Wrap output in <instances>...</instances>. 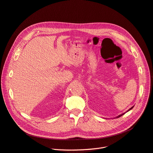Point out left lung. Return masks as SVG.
<instances>
[{"instance_id": "left-lung-1", "label": "left lung", "mask_w": 153, "mask_h": 153, "mask_svg": "<svg viewBox=\"0 0 153 153\" xmlns=\"http://www.w3.org/2000/svg\"><path fill=\"white\" fill-rule=\"evenodd\" d=\"M133 107H134V106H132V108H130V109H129V110H128V111H130V110H131V109H132V108H133ZM128 111H127V112H128ZM124 114H125V113H123V114H121V115H119V116H117V117H121V116H123V115H124Z\"/></svg>"}]
</instances>
